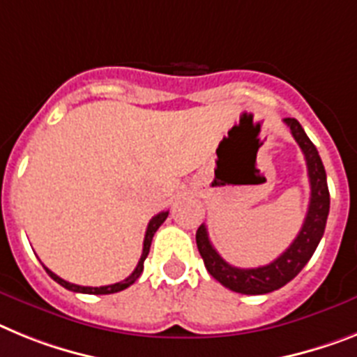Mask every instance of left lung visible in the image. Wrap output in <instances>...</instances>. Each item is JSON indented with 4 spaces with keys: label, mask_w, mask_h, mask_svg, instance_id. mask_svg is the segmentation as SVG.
<instances>
[{
    "label": "left lung",
    "mask_w": 357,
    "mask_h": 357,
    "mask_svg": "<svg viewBox=\"0 0 357 357\" xmlns=\"http://www.w3.org/2000/svg\"><path fill=\"white\" fill-rule=\"evenodd\" d=\"M283 123L291 128L294 141L305 155L307 173L310 182V202L307 209L305 222L301 225L300 233L294 242L267 266L255 267V269H240L224 260L216 252L213 243L209 242L206 225H200L197 229V248L204 260V266L213 278L240 294H267L276 289L283 287L291 282L314 255L319 240L325 233L327 225L328 208H331V195H328L327 173H325L324 162L319 158L318 149L310 142L307 133L303 132L301 124L296 119H283Z\"/></svg>",
    "instance_id": "1"
}]
</instances>
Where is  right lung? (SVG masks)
I'll return each instance as SVG.
<instances>
[{"mask_svg": "<svg viewBox=\"0 0 357 357\" xmlns=\"http://www.w3.org/2000/svg\"><path fill=\"white\" fill-rule=\"evenodd\" d=\"M167 215H169V211H162L158 213V215H155L151 220H149L148 224V229H146V236H144V248H142V255H141V260H139V264H137L135 271H133L130 276H128L126 280H123V282H117V283H112V285H102V287H83V285H75V283H70L66 282V280L59 278L57 274L52 273L50 269H47V273L50 274L52 280H56L59 285H63L65 289H68V291H74V292H83V294H114V292H119V291H124V289H128L132 283H135V280L139 278L142 274V269H144V260L146 257H148L149 252V248H151V240H153V234L157 233V229L162 225V222L166 220Z\"/></svg>", "mask_w": 357, "mask_h": 357, "instance_id": "right-lung-1", "label": "right lung"}]
</instances>
